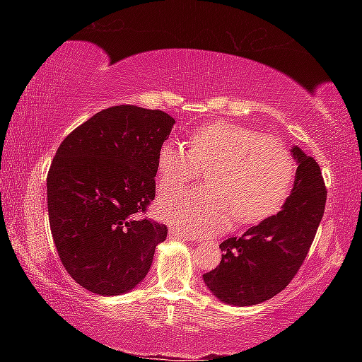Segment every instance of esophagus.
Wrapping results in <instances>:
<instances>
[{
	"label": "esophagus",
	"instance_id": "34e87169",
	"mask_svg": "<svg viewBox=\"0 0 362 362\" xmlns=\"http://www.w3.org/2000/svg\"><path fill=\"white\" fill-rule=\"evenodd\" d=\"M169 238L170 240H185V236H183V233L177 231V230H169Z\"/></svg>",
	"mask_w": 362,
	"mask_h": 362
}]
</instances>
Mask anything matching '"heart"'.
Instances as JSON below:
<instances>
[{
	"label": "heart",
	"mask_w": 362,
	"mask_h": 362,
	"mask_svg": "<svg viewBox=\"0 0 362 362\" xmlns=\"http://www.w3.org/2000/svg\"><path fill=\"white\" fill-rule=\"evenodd\" d=\"M188 150L166 142L156 155L158 188L185 185L204 169V187L163 198L158 216L182 233L212 235L230 225L257 223L273 216L296 179V161L281 140L233 122H212L188 137Z\"/></svg>",
	"instance_id": "1"
}]
</instances>
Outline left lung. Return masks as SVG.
<instances>
[{
    "label": "left lung",
    "mask_w": 362,
    "mask_h": 362,
    "mask_svg": "<svg viewBox=\"0 0 362 362\" xmlns=\"http://www.w3.org/2000/svg\"><path fill=\"white\" fill-rule=\"evenodd\" d=\"M297 174L292 193L276 216L250 226L241 238L220 243L222 260L204 283L225 303L265 302L291 283L313 244L326 207L327 189L313 158L293 146Z\"/></svg>",
    "instance_id": "obj_1"
}]
</instances>
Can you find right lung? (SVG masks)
<instances>
[{
    "label": "right lung",
    "instance_id": "1",
    "mask_svg": "<svg viewBox=\"0 0 362 362\" xmlns=\"http://www.w3.org/2000/svg\"><path fill=\"white\" fill-rule=\"evenodd\" d=\"M174 122L161 110L110 107L57 148L47 173L49 225L60 262L84 289L119 296L148 273L168 226L144 216Z\"/></svg>",
    "mask_w": 362,
    "mask_h": 362
}]
</instances>
